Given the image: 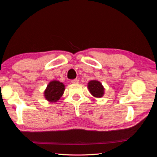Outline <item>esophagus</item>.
<instances>
[{
    "mask_svg": "<svg viewBox=\"0 0 157 157\" xmlns=\"http://www.w3.org/2000/svg\"><path fill=\"white\" fill-rule=\"evenodd\" d=\"M71 82H72L73 84H78V83H79V80L78 79H73L71 80Z\"/></svg>",
    "mask_w": 157,
    "mask_h": 157,
    "instance_id": "1",
    "label": "esophagus"
}]
</instances>
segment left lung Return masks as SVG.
Returning a JSON list of instances; mask_svg holds the SVG:
<instances>
[{
	"instance_id": "1",
	"label": "left lung",
	"mask_w": 157,
	"mask_h": 157,
	"mask_svg": "<svg viewBox=\"0 0 157 157\" xmlns=\"http://www.w3.org/2000/svg\"><path fill=\"white\" fill-rule=\"evenodd\" d=\"M89 91L95 98H101L104 94V89L102 84L96 80H90L88 84Z\"/></svg>"
}]
</instances>
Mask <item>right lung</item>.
Segmentation results:
<instances>
[{"label": "right lung", "instance_id": "add662e5", "mask_svg": "<svg viewBox=\"0 0 157 157\" xmlns=\"http://www.w3.org/2000/svg\"><path fill=\"white\" fill-rule=\"evenodd\" d=\"M65 91V85L58 80H52L50 82L44 90V96L49 102L58 101L63 96Z\"/></svg>", "mask_w": 157, "mask_h": 157}]
</instances>
